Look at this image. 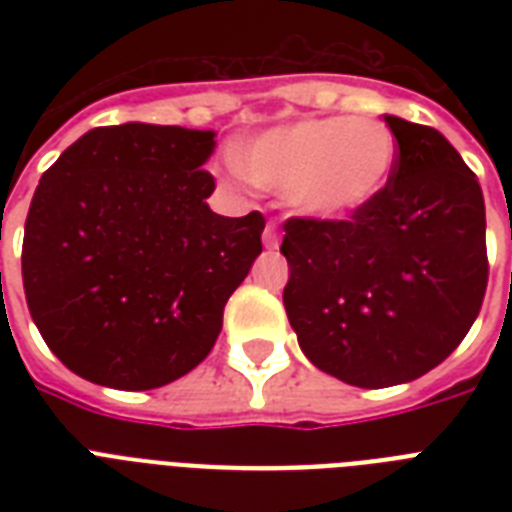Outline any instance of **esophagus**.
Wrapping results in <instances>:
<instances>
[{"mask_svg": "<svg viewBox=\"0 0 512 512\" xmlns=\"http://www.w3.org/2000/svg\"><path fill=\"white\" fill-rule=\"evenodd\" d=\"M279 241H281V233H279V228H276V223L265 225V233H263L265 247L276 249V247H279Z\"/></svg>", "mask_w": 512, "mask_h": 512, "instance_id": "34e87169", "label": "esophagus"}]
</instances>
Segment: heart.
Listing matches in <instances>:
<instances>
[{
	"label": "heart",
	"mask_w": 512,
	"mask_h": 512,
	"mask_svg": "<svg viewBox=\"0 0 512 512\" xmlns=\"http://www.w3.org/2000/svg\"><path fill=\"white\" fill-rule=\"evenodd\" d=\"M398 140L382 119L324 116L279 127L239 148L244 175L292 196L313 220H348L372 204L396 170Z\"/></svg>",
	"instance_id": "obj_1"
}]
</instances>
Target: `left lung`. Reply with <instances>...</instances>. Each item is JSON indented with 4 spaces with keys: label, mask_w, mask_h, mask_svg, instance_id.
Masks as SVG:
<instances>
[{
    "label": "left lung",
    "mask_w": 512,
    "mask_h": 512,
    "mask_svg": "<svg viewBox=\"0 0 512 512\" xmlns=\"http://www.w3.org/2000/svg\"><path fill=\"white\" fill-rule=\"evenodd\" d=\"M385 191L348 220L289 217L284 308L313 366L356 388L412 382L473 327L489 281L476 175L433 127L385 116Z\"/></svg>",
    "instance_id": "8db88e82"
}]
</instances>
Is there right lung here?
Wrapping results in <instances>:
<instances>
[{
	"instance_id": "right-lung-1",
	"label": "right lung",
	"mask_w": 512,
	"mask_h": 512,
	"mask_svg": "<svg viewBox=\"0 0 512 512\" xmlns=\"http://www.w3.org/2000/svg\"><path fill=\"white\" fill-rule=\"evenodd\" d=\"M212 151V130L95 127L36 185L26 303L47 348L84 380L162 388L209 356L265 228L260 212L209 209Z\"/></svg>"
}]
</instances>
